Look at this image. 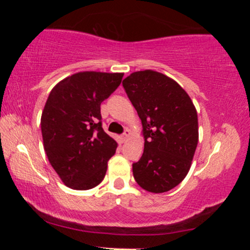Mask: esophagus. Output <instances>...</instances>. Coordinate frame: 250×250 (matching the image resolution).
Instances as JSON below:
<instances>
[{"label": "esophagus", "instance_id": "esophagus-1", "mask_svg": "<svg viewBox=\"0 0 250 250\" xmlns=\"http://www.w3.org/2000/svg\"><path fill=\"white\" fill-rule=\"evenodd\" d=\"M130 135H131V131L129 130V129H125V133H123V136H122L123 141H127L129 137H130Z\"/></svg>", "mask_w": 250, "mask_h": 250}]
</instances>
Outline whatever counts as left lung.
<instances>
[{
  "mask_svg": "<svg viewBox=\"0 0 250 250\" xmlns=\"http://www.w3.org/2000/svg\"><path fill=\"white\" fill-rule=\"evenodd\" d=\"M122 84L141 119L145 140L134 179L145 190L166 193L190 169L199 142L196 108L179 83L159 71H135Z\"/></svg>",
  "mask_w": 250,
  "mask_h": 250,
  "instance_id": "left-lung-1",
  "label": "left lung"
}]
</instances>
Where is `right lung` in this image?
<instances>
[{
	"label": "right lung",
	"instance_id": "1",
	"mask_svg": "<svg viewBox=\"0 0 250 250\" xmlns=\"http://www.w3.org/2000/svg\"><path fill=\"white\" fill-rule=\"evenodd\" d=\"M123 73L80 71L51 89L41 116L43 147L67 187L88 190L102 182L117 142L102 129L101 103Z\"/></svg>",
	"mask_w": 250,
	"mask_h": 250
}]
</instances>
